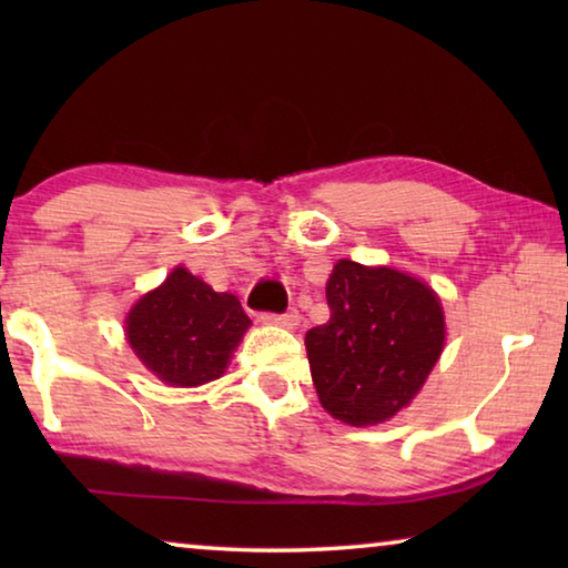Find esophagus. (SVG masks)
I'll return each mask as SVG.
<instances>
[{
    "mask_svg": "<svg viewBox=\"0 0 568 568\" xmlns=\"http://www.w3.org/2000/svg\"><path fill=\"white\" fill-rule=\"evenodd\" d=\"M261 321H263V323H271V325H281V328H295L297 321H301V315H297V311L263 313Z\"/></svg>",
    "mask_w": 568,
    "mask_h": 568,
    "instance_id": "esophagus-1",
    "label": "esophagus"
}]
</instances>
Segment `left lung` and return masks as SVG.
<instances>
[{"label":"left lung","instance_id":"8db88e82","mask_svg":"<svg viewBox=\"0 0 568 568\" xmlns=\"http://www.w3.org/2000/svg\"><path fill=\"white\" fill-rule=\"evenodd\" d=\"M331 318L305 333L323 408L348 426H373L408 406L446 341L436 293L390 267L335 263L325 285Z\"/></svg>","mask_w":568,"mask_h":568}]
</instances>
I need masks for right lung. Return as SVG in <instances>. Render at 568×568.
<instances>
[{
  "label": "right lung",
  "instance_id": "right-lung-1",
  "mask_svg": "<svg viewBox=\"0 0 568 568\" xmlns=\"http://www.w3.org/2000/svg\"><path fill=\"white\" fill-rule=\"evenodd\" d=\"M247 325L235 295L215 293L185 267H175L130 311L128 341L168 386H203L223 376Z\"/></svg>",
  "mask_w": 568,
  "mask_h": 568
}]
</instances>
